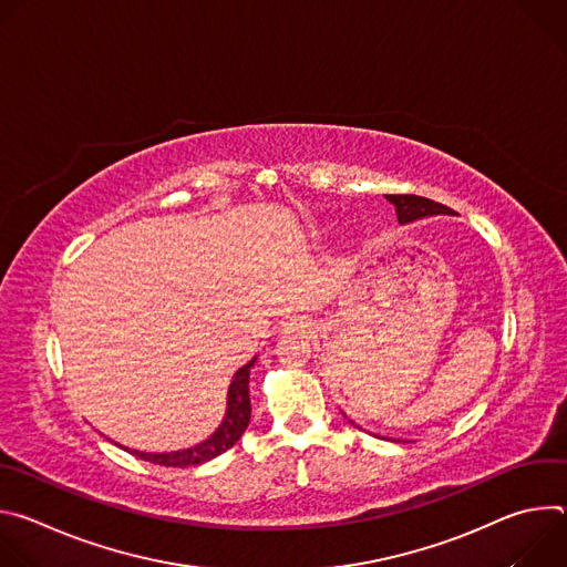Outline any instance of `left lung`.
<instances>
[{
    "label": "left lung",
    "mask_w": 567,
    "mask_h": 567,
    "mask_svg": "<svg viewBox=\"0 0 567 567\" xmlns=\"http://www.w3.org/2000/svg\"><path fill=\"white\" fill-rule=\"evenodd\" d=\"M385 199L390 204H394L399 224H409V221L431 217V215H453V210L449 206L437 204L426 197H420V195H385Z\"/></svg>",
    "instance_id": "left-lung-1"
}]
</instances>
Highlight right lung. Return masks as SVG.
Instances as JSON below:
<instances>
[{
  "instance_id": "right-lung-1",
  "label": "right lung",
  "mask_w": 567,
  "mask_h": 567,
  "mask_svg": "<svg viewBox=\"0 0 567 567\" xmlns=\"http://www.w3.org/2000/svg\"><path fill=\"white\" fill-rule=\"evenodd\" d=\"M256 363L251 359L247 365H241L235 372V379L230 381L228 388V409L221 426L202 444L186 449V451H175V453H138L130 451L136 457L161 464V466H195L202 462H208L221 453H226L239 437L247 431L249 420H251V399H249V370Z\"/></svg>"
}]
</instances>
